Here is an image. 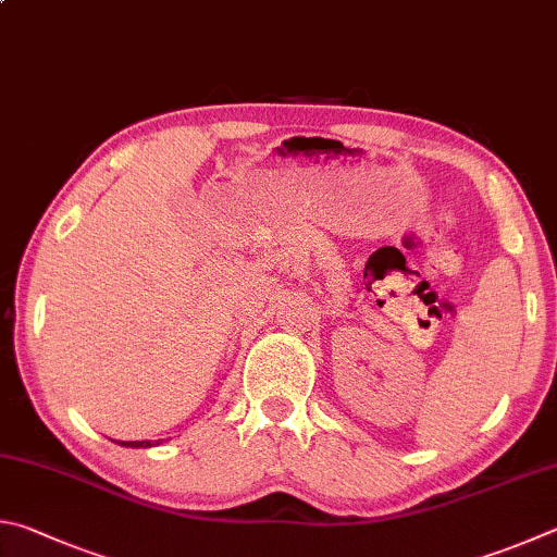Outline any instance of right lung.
I'll list each match as a JSON object with an SVG mask.
<instances>
[{"label":"right lung","instance_id":"add662e5","mask_svg":"<svg viewBox=\"0 0 557 557\" xmlns=\"http://www.w3.org/2000/svg\"><path fill=\"white\" fill-rule=\"evenodd\" d=\"M119 446H126V448H150V446H160V441H121Z\"/></svg>","mask_w":557,"mask_h":557}]
</instances>
